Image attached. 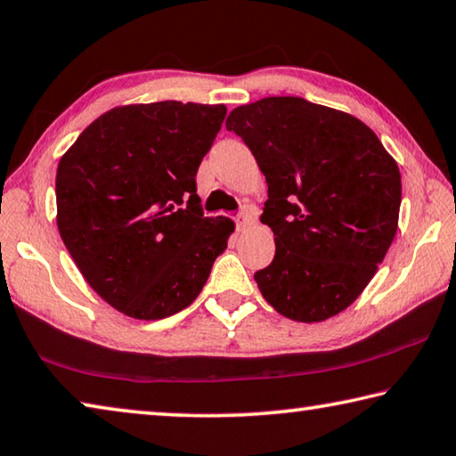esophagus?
<instances>
[{"instance_id":"34e87169","label":"esophagus","mask_w":456,"mask_h":456,"mask_svg":"<svg viewBox=\"0 0 456 456\" xmlns=\"http://www.w3.org/2000/svg\"><path fill=\"white\" fill-rule=\"evenodd\" d=\"M256 219H257V213H256V209H251V207H247V209H243L241 213L237 215V219H235V223H237V229H239V231H245L247 227H249V225H253V223H256Z\"/></svg>"}]
</instances>
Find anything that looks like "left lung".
Returning <instances> with one entry per match:
<instances>
[{"instance_id":"obj_1","label":"left lung","mask_w":456,"mask_h":456,"mask_svg":"<svg viewBox=\"0 0 456 456\" xmlns=\"http://www.w3.org/2000/svg\"><path fill=\"white\" fill-rule=\"evenodd\" d=\"M267 181L261 223L275 257L256 273L261 296L296 322H323L364 291L395 241L403 183L364 122L297 96L237 106L225 122Z\"/></svg>"}]
</instances>
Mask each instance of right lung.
<instances>
[{"label":"right lung","mask_w":456,"mask_h":456,"mask_svg":"<svg viewBox=\"0 0 456 456\" xmlns=\"http://www.w3.org/2000/svg\"><path fill=\"white\" fill-rule=\"evenodd\" d=\"M223 104L165 100L98 117L60 159L58 231L88 285L136 320L195 302L235 223L205 217L195 176Z\"/></svg>","instance_id":"obj_1"}]
</instances>
